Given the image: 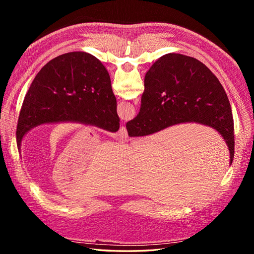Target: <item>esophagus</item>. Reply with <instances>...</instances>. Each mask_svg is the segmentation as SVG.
<instances>
[{"instance_id":"esophagus-1","label":"esophagus","mask_w":254,"mask_h":254,"mask_svg":"<svg viewBox=\"0 0 254 254\" xmlns=\"http://www.w3.org/2000/svg\"><path fill=\"white\" fill-rule=\"evenodd\" d=\"M115 137H117V139H119V140H122V141H125L127 139V137H128L127 130H126V128L124 126H122L119 129V131L115 133Z\"/></svg>"}]
</instances>
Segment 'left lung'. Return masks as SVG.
Here are the masks:
<instances>
[{
    "instance_id": "8db88e82",
    "label": "left lung",
    "mask_w": 254,
    "mask_h": 254,
    "mask_svg": "<svg viewBox=\"0 0 254 254\" xmlns=\"http://www.w3.org/2000/svg\"><path fill=\"white\" fill-rule=\"evenodd\" d=\"M73 122L117 132L120 119L108 71L96 57L72 52L52 59L27 91L17 126V145L42 124Z\"/></svg>"
}]
</instances>
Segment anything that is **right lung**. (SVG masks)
Instances as JSON below:
<instances>
[{
  "label": "right lung",
  "mask_w": 254,
  "mask_h": 254,
  "mask_svg": "<svg viewBox=\"0 0 254 254\" xmlns=\"http://www.w3.org/2000/svg\"><path fill=\"white\" fill-rule=\"evenodd\" d=\"M144 87L140 112L126 124L129 136L148 135L181 123H198L221 134L232 163L231 105L216 76L202 63L181 54H166L146 73Z\"/></svg>",
  "instance_id": "add662e5"
}]
</instances>
